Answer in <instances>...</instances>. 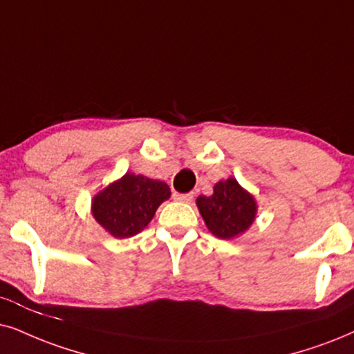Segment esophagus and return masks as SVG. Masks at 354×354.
Masks as SVG:
<instances>
[{
	"mask_svg": "<svg viewBox=\"0 0 354 354\" xmlns=\"http://www.w3.org/2000/svg\"><path fill=\"white\" fill-rule=\"evenodd\" d=\"M173 199L180 201V203H191L192 194H191V192H186V194H181V192H174Z\"/></svg>",
	"mask_w": 354,
	"mask_h": 354,
	"instance_id": "34e87169",
	"label": "esophagus"
}]
</instances>
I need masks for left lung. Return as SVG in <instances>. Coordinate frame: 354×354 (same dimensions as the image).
<instances>
[{
	"label": "left lung",
	"instance_id": "obj_1",
	"mask_svg": "<svg viewBox=\"0 0 354 354\" xmlns=\"http://www.w3.org/2000/svg\"><path fill=\"white\" fill-rule=\"evenodd\" d=\"M209 232L217 239L230 240L247 232L257 217V201L235 178L218 181L212 196L196 199Z\"/></svg>",
	"mask_w": 354,
	"mask_h": 354
}]
</instances>
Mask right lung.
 Wrapping results in <instances>:
<instances>
[{
  "mask_svg": "<svg viewBox=\"0 0 354 354\" xmlns=\"http://www.w3.org/2000/svg\"><path fill=\"white\" fill-rule=\"evenodd\" d=\"M169 196L171 191L167 183L125 173L93 198L91 212L102 229L115 239H129L149 225L158 205Z\"/></svg>",
  "mask_w": 354,
  "mask_h": 354,
  "instance_id": "add662e5",
  "label": "right lung"
}]
</instances>
